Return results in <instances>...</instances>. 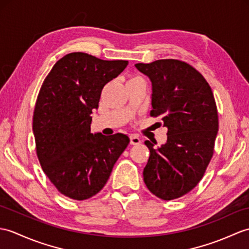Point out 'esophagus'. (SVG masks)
<instances>
[{
	"mask_svg": "<svg viewBox=\"0 0 249 249\" xmlns=\"http://www.w3.org/2000/svg\"><path fill=\"white\" fill-rule=\"evenodd\" d=\"M140 143H141L140 138L135 136V135L130 136V144H131V145H138V144H140Z\"/></svg>",
	"mask_w": 249,
	"mask_h": 249,
	"instance_id": "esophagus-1",
	"label": "esophagus"
}]
</instances>
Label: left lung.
Returning a JSON list of instances; mask_svg holds the SVG:
<instances>
[{
	"label": "left lung",
	"instance_id": "1",
	"mask_svg": "<svg viewBox=\"0 0 249 249\" xmlns=\"http://www.w3.org/2000/svg\"><path fill=\"white\" fill-rule=\"evenodd\" d=\"M152 82V117H160L167 140L157 149L148 140L143 178L163 200L181 197L203 178L214 151L218 117L209 84L196 69L177 59L137 63Z\"/></svg>",
	"mask_w": 249,
	"mask_h": 249
}]
</instances>
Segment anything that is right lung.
I'll return each instance as SVG.
<instances>
[{
	"label": "right lung",
	"mask_w": 249,
	"mask_h": 249,
	"mask_svg": "<svg viewBox=\"0 0 249 249\" xmlns=\"http://www.w3.org/2000/svg\"><path fill=\"white\" fill-rule=\"evenodd\" d=\"M127 65L70 53L55 63L40 88L33 117L36 153L45 175L67 197L84 200L100 192L128 145L126 135L109 138L90 128L104 86Z\"/></svg>",
	"instance_id": "right-lung-1"
}]
</instances>
